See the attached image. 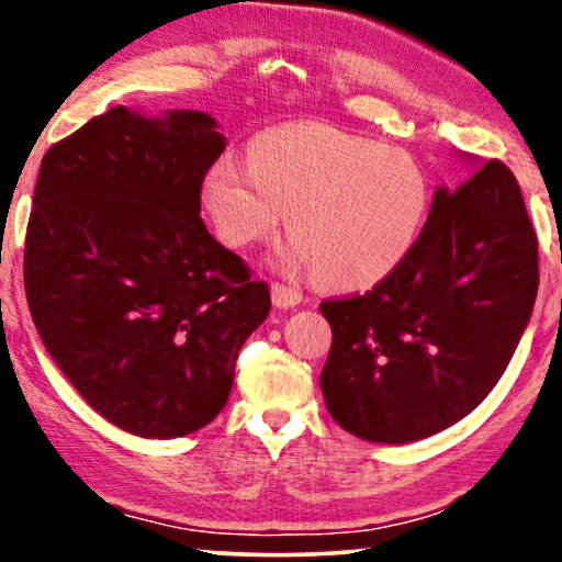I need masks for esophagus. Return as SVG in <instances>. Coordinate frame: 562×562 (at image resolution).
<instances>
[{
    "instance_id": "obj_1",
    "label": "esophagus",
    "mask_w": 562,
    "mask_h": 562,
    "mask_svg": "<svg viewBox=\"0 0 562 562\" xmlns=\"http://www.w3.org/2000/svg\"><path fill=\"white\" fill-rule=\"evenodd\" d=\"M271 296H273V304L279 306V310H291V306L302 304V294H299L296 289L283 286V283H273Z\"/></svg>"
}]
</instances>
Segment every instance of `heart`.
I'll return each mask as SVG.
<instances>
[{"label": "heart", "mask_w": 562, "mask_h": 562, "mask_svg": "<svg viewBox=\"0 0 562 562\" xmlns=\"http://www.w3.org/2000/svg\"><path fill=\"white\" fill-rule=\"evenodd\" d=\"M199 196L214 233L235 250L271 240L289 214L294 243L283 266L342 291L389 279L417 245L429 210V183L409 153L325 125L256 137L248 168L214 160Z\"/></svg>", "instance_id": "heart-1"}]
</instances>
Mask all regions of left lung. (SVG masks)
<instances>
[{"mask_svg": "<svg viewBox=\"0 0 562 562\" xmlns=\"http://www.w3.org/2000/svg\"><path fill=\"white\" fill-rule=\"evenodd\" d=\"M468 160L471 176L435 191L389 279L319 306L333 327L322 396L360 440L404 445L456 425L496 386L532 317L537 235L519 183L502 160Z\"/></svg>", "mask_w": 562, "mask_h": 562, "instance_id": "left-lung-1", "label": "left lung"}]
</instances>
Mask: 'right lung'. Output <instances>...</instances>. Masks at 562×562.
<instances>
[{
  "label": "right lung",
  "instance_id": "right-lung-1",
  "mask_svg": "<svg viewBox=\"0 0 562 562\" xmlns=\"http://www.w3.org/2000/svg\"><path fill=\"white\" fill-rule=\"evenodd\" d=\"M225 143L206 112L112 106L53 145L35 183L25 294L37 335L91 409L148 440L217 417L237 352L271 312L266 283L199 217Z\"/></svg>",
  "mask_w": 562,
  "mask_h": 562
}]
</instances>
